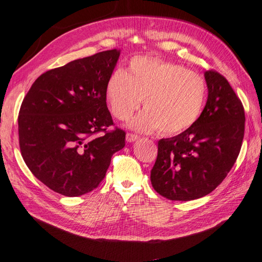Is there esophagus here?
Wrapping results in <instances>:
<instances>
[{"label":"esophagus","instance_id":"esophagus-1","mask_svg":"<svg viewBox=\"0 0 262 262\" xmlns=\"http://www.w3.org/2000/svg\"><path fill=\"white\" fill-rule=\"evenodd\" d=\"M137 139H138V136L135 135V134L128 133V134H127V135H126V141L129 142V143L135 142V141H137Z\"/></svg>","mask_w":262,"mask_h":262}]
</instances>
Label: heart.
I'll return each instance as SVG.
<instances>
[{"instance_id": "heart-1", "label": "heart", "mask_w": 262, "mask_h": 262, "mask_svg": "<svg viewBox=\"0 0 262 262\" xmlns=\"http://www.w3.org/2000/svg\"><path fill=\"white\" fill-rule=\"evenodd\" d=\"M112 113L128 119L141 107L145 112L130 121L141 133L161 129L165 135L183 133L195 124L206 99L203 77L185 67L159 58L135 57L127 71H114L106 83Z\"/></svg>"}]
</instances>
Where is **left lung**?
<instances>
[{"mask_svg":"<svg viewBox=\"0 0 262 262\" xmlns=\"http://www.w3.org/2000/svg\"><path fill=\"white\" fill-rule=\"evenodd\" d=\"M208 100L195 124L159 141L150 171L154 190L172 201L200 199L226 179L238 157L245 135V109L228 80L204 72Z\"/></svg>","mask_w":262,"mask_h":262,"instance_id":"left-lung-1","label":"left lung"}]
</instances>
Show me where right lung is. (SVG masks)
Masks as SVG:
<instances>
[{"mask_svg": "<svg viewBox=\"0 0 262 262\" xmlns=\"http://www.w3.org/2000/svg\"><path fill=\"white\" fill-rule=\"evenodd\" d=\"M118 49L77 59L42 74L20 108L19 143L36 179L64 196H79L99 185L112 156L125 146L124 130L113 126L106 83Z\"/></svg>", "mask_w": 262, "mask_h": 262, "instance_id": "add662e5", "label": "right lung"}]
</instances>
